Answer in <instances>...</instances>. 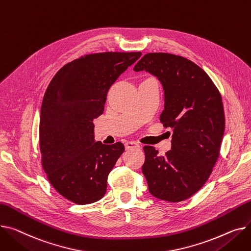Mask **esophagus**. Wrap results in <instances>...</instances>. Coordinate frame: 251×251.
Here are the masks:
<instances>
[{
	"label": "esophagus",
	"instance_id": "34e87169",
	"mask_svg": "<svg viewBox=\"0 0 251 251\" xmlns=\"http://www.w3.org/2000/svg\"><path fill=\"white\" fill-rule=\"evenodd\" d=\"M125 148L126 149H132V148H140V145L137 142H132V141H127L125 143Z\"/></svg>",
	"mask_w": 251,
	"mask_h": 251
}]
</instances>
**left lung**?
Here are the masks:
<instances>
[{
    "label": "left lung",
    "mask_w": 251,
    "mask_h": 251,
    "mask_svg": "<svg viewBox=\"0 0 251 251\" xmlns=\"http://www.w3.org/2000/svg\"><path fill=\"white\" fill-rule=\"evenodd\" d=\"M155 75L164 91L160 122L173 128L172 149L159 155L144 146L142 173L149 193L172 203L185 201L208 180L219 157L225 115L219 90L193 61L171 53L145 54L134 72Z\"/></svg>",
    "instance_id": "1"
}]
</instances>
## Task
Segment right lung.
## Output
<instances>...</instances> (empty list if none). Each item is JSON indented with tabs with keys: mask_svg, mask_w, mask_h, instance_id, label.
<instances>
[{
	"mask_svg": "<svg viewBox=\"0 0 251 251\" xmlns=\"http://www.w3.org/2000/svg\"><path fill=\"white\" fill-rule=\"evenodd\" d=\"M141 54L80 56L63 65L47 87L39 124L42 168L56 192L75 204H91L106 194L108 176L125 147L96 142L93 121L103 114L110 87Z\"/></svg>",
	"mask_w": 251,
	"mask_h": 251,
	"instance_id": "right-lung-1",
	"label": "right lung"
}]
</instances>
